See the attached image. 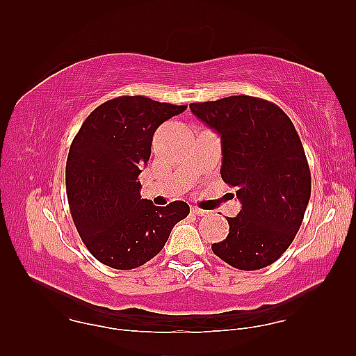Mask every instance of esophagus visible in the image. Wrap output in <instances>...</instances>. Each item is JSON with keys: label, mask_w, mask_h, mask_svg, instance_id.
<instances>
[{"label": "esophagus", "mask_w": 356, "mask_h": 356, "mask_svg": "<svg viewBox=\"0 0 356 356\" xmlns=\"http://www.w3.org/2000/svg\"><path fill=\"white\" fill-rule=\"evenodd\" d=\"M191 213L195 214V216H199V217H203V216H208V214H209L208 211L200 209V208H197V207H193V208H191Z\"/></svg>", "instance_id": "esophagus-1"}]
</instances>
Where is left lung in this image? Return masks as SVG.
Wrapping results in <instances>:
<instances>
[{
    "instance_id": "obj_1",
    "label": "left lung",
    "mask_w": 356,
    "mask_h": 356,
    "mask_svg": "<svg viewBox=\"0 0 356 356\" xmlns=\"http://www.w3.org/2000/svg\"><path fill=\"white\" fill-rule=\"evenodd\" d=\"M222 140L225 184L237 188L240 213L229 234L211 245L231 266L257 270L278 260L298 232L311 199V170L286 113L254 96L190 104Z\"/></svg>"
}]
</instances>
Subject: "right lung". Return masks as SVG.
I'll list each match as a JSON object with an SVG mask.
<instances>
[{"label":"right lung","mask_w":356,"mask_h":356,"mask_svg":"<svg viewBox=\"0 0 356 356\" xmlns=\"http://www.w3.org/2000/svg\"><path fill=\"white\" fill-rule=\"evenodd\" d=\"M185 110L145 96H120L90 113L74 136L65 166L70 213L90 254L113 269L149 261L174 225L190 214L182 200L154 207L139 193L154 131Z\"/></svg>","instance_id":"1"}]
</instances>
